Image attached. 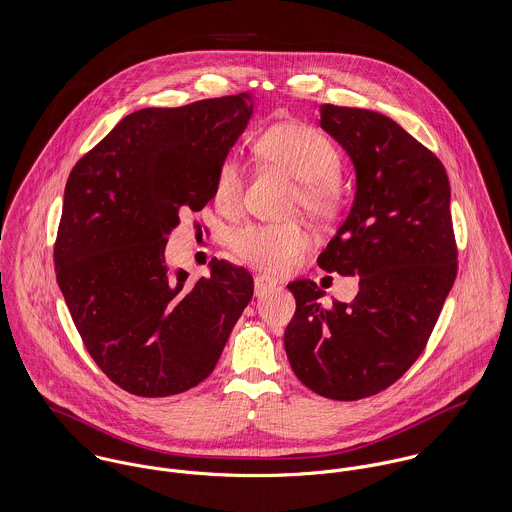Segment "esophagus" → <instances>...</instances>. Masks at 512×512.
Segmentation results:
<instances>
[{
  "mask_svg": "<svg viewBox=\"0 0 512 512\" xmlns=\"http://www.w3.org/2000/svg\"><path fill=\"white\" fill-rule=\"evenodd\" d=\"M276 284H278V282H276L274 278H268V276L258 274V276L254 278V292H256V295H264V293L274 290Z\"/></svg>",
  "mask_w": 512,
  "mask_h": 512,
  "instance_id": "1",
  "label": "esophagus"
}]
</instances>
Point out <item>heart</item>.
Returning <instances> with one entry per match:
<instances>
[{
    "mask_svg": "<svg viewBox=\"0 0 512 512\" xmlns=\"http://www.w3.org/2000/svg\"><path fill=\"white\" fill-rule=\"evenodd\" d=\"M256 157L297 179L295 209L317 222L337 219L345 207V185L339 175L341 153L321 130L301 122H280L254 140ZM246 175L242 165L226 157L213 181V201L224 215H236L244 203ZM309 244L307 230L297 224H246L232 232L230 248L250 266L270 274L292 270Z\"/></svg>",
    "mask_w": 512,
    "mask_h": 512,
    "instance_id": "heart-1",
    "label": "heart"
}]
</instances>
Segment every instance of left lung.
Masks as SVG:
<instances>
[{
	"label": "left lung",
	"mask_w": 512,
	"mask_h": 512,
	"mask_svg": "<svg viewBox=\"0 0 512 512\" xmlns=\"http://www.w3.org/2000/svg\"><path fill=\"white\" fill-rule=\"evenodd\" d=\"M321 128L349 153L357 195L317 264L359 276V293L325 307L313 282L288 284L284 345L309 390L361 400L414 365L436 327L457 276L451 191L436 153L378 112L323 104Z\"/></svg>",
	"instance_id": "8db88e82"
}]
</instances>
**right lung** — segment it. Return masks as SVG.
Here are the masks:
<instances>
[{"instance_id":"1","label":"right lung","mask_w":512,"mask_h":512,"mask_svg":"<svg viewBox=\"0 0 512 512\" xmlns=\"http://www.w3.org/2000/svg\"><path fill=\"white\" fill-rule=\"evenodd\" d=\"M250 94L144 108L84 153L65 187L55 272L74 327L122 390L161 398L203 382L254 293L248 270L211 262L169 278L167 234L213 199L228 149L252 116Z\"/></svg>"}]
</instances>
